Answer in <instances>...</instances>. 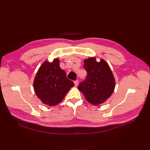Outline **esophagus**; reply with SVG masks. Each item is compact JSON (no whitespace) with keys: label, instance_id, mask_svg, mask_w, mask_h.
<instances>
[{"label":"esophagus","instance_id":"esophagus-1","mask_svg":"<svg viewBox=\"0 0 150 150\" xmlns=\"http://www.w3.org/2000/svg\"><path fill=\"white\" fill-rule=\"evenodd\" d=\"M74 82V84H75L76 86H77V85H78V83H79V81H78V80H76V81H75Z\"/></svg>","mask_w":150,"mask_h":150}]
</instances>
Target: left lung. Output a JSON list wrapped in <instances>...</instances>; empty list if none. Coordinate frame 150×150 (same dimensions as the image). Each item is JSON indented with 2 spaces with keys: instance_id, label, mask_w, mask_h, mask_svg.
<instances>
[{
  "instance_id": "8db88e82",
  "label": "left lung",
  "mask_w": 150,
  "mask_h": 150,
  "mask_svg": "<svg viewBox=\"0 0 150 150\" xmlns=\"http://www.w3.org/2000/svg\"><path fill=\"white\" fill-rule=\"evenodd\" d=\"M83 62L87 76L86 79L79 85L78 89L91 104H103L112 95L115 87L112 71L103 59L97 62L95 57H90L85 59Z\"/></svg>"
}]
</instances>
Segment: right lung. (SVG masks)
<instances>
[{
    "label": "right lung",
    "instance_id": "1",
    "mask_svg": "<svg viewBox=\"0 0 150 150\" xmlns=\"http://www.w3.org/2000/svg\"><path fill=\"white\" fill-rule=\"evenodd\" d=\"M74 83L67 78L65 71L60 68V60L45 61L38 69L33 81V89L41 102L49 106L60 103Z\"/></svg>",
    "mask_w": 150,
    "mask_h": 150
}]
</instances>
